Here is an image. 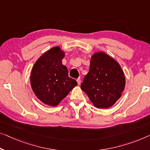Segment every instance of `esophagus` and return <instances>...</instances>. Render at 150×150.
<instances>
[{
  "label": "esophagus",
  "instance_id": "obj_1",
  "mask_svg": "<svg viewBox=\"0 0 150 150\" xmlns=\"http://www.w3.org/2000/svg\"><path fill=\"white\" fill-rule=\"evenodd\" d=\"M77 83H78V85H79L81 84V79H80V78H78V79H77Z\"/></svg>",
  "mask_w": 150,
  "mask_h": 150
}]
</instances>
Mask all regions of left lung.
I'll return each instance as SVG.
<instances>
[{
  "label": "left lung",
  "mask_w": 150,
  "mask_h": 150,
  "mask_svg": "<svg viewBox=\"0 0 150 150\" xmlns=\"http://www.w3.org/2000/svg\"><path fill=\"white\" fill-rule=\"evenodd\" d=\"M125 87V76L119 63L104 52L93 54L81 85L93 106L110 108L121 97Z\"/></svg>",
  "instance_id": "left-lung-1"
}]
</instances>
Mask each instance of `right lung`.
Returning a JSON list of instances; mask_svg holds the SVG:
<instances>
[{
	"instance_id": "1",
	"label": "right lung",
	"mask_w": 150,
	"mask_h": 150,
	"mask_svg": "<svg viewBox=\"0 0 150 150\" xmlns=\"http://www.w3.org/2000/svg\"><path fill=\"white\" fill-rule=\"evenodd\" d=\"M65 53L59 46L44 53L33 66L30 84L35 95L44 104L57 106L77 86L69 77L66 66L62 63Z\"/></svg>"
}]
</instances>
